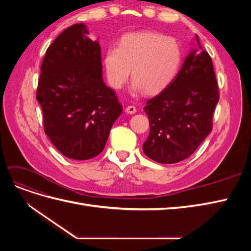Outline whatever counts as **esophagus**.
I'll use <instances>...</instances> for the list:
<instances>
[{"mask_svg": "<svg viewBox=\"0 0 251 251\" xmlns=\"http://www.w3.org/2000/svg\"><path fill=\"white\" fill-rule=\"evenodd\" d=\"M126 112L128 114H134L137 112V109H136L135 105H127V107L126 108Z\"/></svg>", "mask_w": 251, "mask_h": 251, "instance_id": "1", "label": "esophagus"}]
</instances>
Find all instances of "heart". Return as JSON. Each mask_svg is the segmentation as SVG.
Returning a JSON list of instances; mask_svg holds the SVG:
<instances>
[{
	"mask_svg": "<svg viewBox=\"0 0 251 251\" xmlns=\"http://www.w3.org/2000/svg\"><path fill=\"white\" fill-rule=\"evenodd\" d=\"M182 62L178 42L157 32H135L121 37L117 48L104 53L103 66L110 86L120 89L132 70L133 88L153 95L176 77Z\"/></svg>",
	"mask_w": 251,
	"mask_h": 251,
	"instance_id": "1",
	"label": "heart"
}]
</instances>
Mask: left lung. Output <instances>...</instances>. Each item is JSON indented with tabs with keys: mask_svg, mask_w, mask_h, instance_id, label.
<instances>
[{
	"mask_svg": "<svg viewBox=\"0 0 251 251\" xmlns=\"http://www.w3.org/2000/svg\"><path fill=\"white\" fill-rule=\"evenodd\" d=\"M219 97L209 54L191 52L177 76L143 108L150 121L144 154L168 164L188 158L211 132Z\"/></svg>",
	"mask_w": 251,
	"mask_h": 251,
	"instance_id": "left-lung-1",
	"label": "left lung"
}]
</instances>
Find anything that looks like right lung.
<instances>
[{
    "label": "right lung",
    "mask_w": 251,
    "mask_h": 251,
    "mask_svg": "<svg viewBox=\"0 0 251 251\" xmlns=\"http://www.w3.org/2000/svg\"><path fill=\"white\" fill-rule=\"evenodd\" d=\"M87 34L85 25L75 24L53 41L36 89L45 133L60 153L75 160L101 153L123 111L103 82L100 44Z\"/></svg>",
    "instance_id": "obj_1"
}]
</instances>
